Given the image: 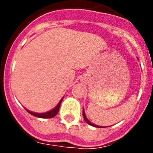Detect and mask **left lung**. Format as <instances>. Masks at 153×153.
Listing matches in <instances>:
<instances>
[{"label": "left lung", "instance_id": "8db88e82", "mask_svg": "<svg viewBox=\"0 0 153 153\" xmlns=\"http://www.w3.org/2000/svg\"><path fill=\"white\" fill-rule=\"evenodd\" d=\"M83 119H84V120H85V121H86V123H88L89 125H90V126H94V127H97V128H102V126L101 127V126H100L94 125V124H93V123H90V121H89V120H88V119H87V118H86V115H85L84 109H83ZM103 128H104V127H103Z\"/></svg>", "mask_w": 153, "mask_h": 153}]
</instances>
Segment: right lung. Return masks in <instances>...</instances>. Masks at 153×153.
I'll return each mask as SVG.
<instances>
[{"label": "right lung", "instance_id": "right-lung-1", "mask_svg": "<svg viewBox=\"0 0 153 153\" xmlns=\"http://www.w3.org/2000/svg\"><path fill=\"white\" fill-rule=\"evenodd\" d=\"M63 98L60 100V101L58 102V104L56 105V107L54 109H51L50 111L47 112V113H33V112L29 111L27 109H26L27 111L30 113V114L33 115L34 117H39V118H44V119H49V118H53V117H54L56 114L58 113L59 112V109H60V104H61L62 101H63Z\"/></svg>", "mask_w": 153, "mask_h": 153}]
</instances>
